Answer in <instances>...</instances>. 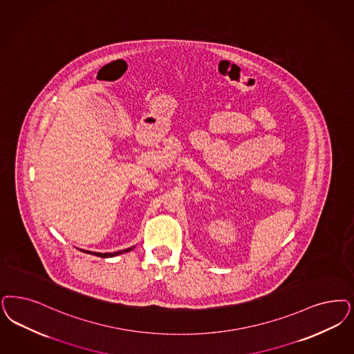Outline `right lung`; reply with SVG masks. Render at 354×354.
<instances>
[{
  "label": "right lung",
  "instance_id": "obj_1",
  "mask_svg": "<svg viewBox=\"0 0 354 354\" xmlns=\"http://www.w3.org/2000/svg\"><path fill=\"white\" fill-rule=\"evenodd\" d=\"M133 247H131V248H127V250H122V251H118V252H106V254H102V252H90V251H85L86 254H93V255H95V257H118V255H122L124 252H128V251H131Z\"/></svg>",
  "mask_w": 354,
  "mask_h": 354
}]
</instances>
